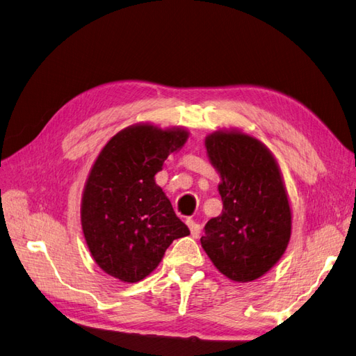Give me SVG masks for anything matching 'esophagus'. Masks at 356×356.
Instances as JSON below:
<instances>
[{"label": "esophagus", "mask_w": 356, "mask_h": 356, "mask_svg": "<svg viewBox=\"0 0 356 356\" xmlns=\"http://www.w3.org/2000/svg\"><path fill=\"white\" fill-rule=\"evenodd\" d=\"M186 222H187V225H188V229H190V233H191L193 238H197L199 233H200V225H199L196 221H193V220H190V218H188Z\"/></svg>", "instance_id": "1"}]
</instances>
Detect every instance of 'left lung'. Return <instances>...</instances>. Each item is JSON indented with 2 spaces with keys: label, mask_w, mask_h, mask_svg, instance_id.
<instances>
[{
  "label": "left lung",
  "mask_w": 356,
  "mask_h": 356,
  "mask_svg": "<svg viewBox=\"0 0 356 356\" xmlns=\"http://www.w3.org/2000/svg\"><path fill=\"white\" fill-rule=\"evenodd\" d=\"M218 170L222 212L204 225L202 248L234 282H252L281 260L291 238V208L272 152L241 131H217L204 139Z\"/></svg>",
  "instance_id": "8db88e82"
}]
</instances>
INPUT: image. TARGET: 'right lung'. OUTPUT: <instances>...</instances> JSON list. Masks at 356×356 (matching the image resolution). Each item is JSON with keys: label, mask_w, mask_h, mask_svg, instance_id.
Listing matches in <instances>:
<instances>
[{"label": "right lung", "mask_w": 356, "mask_h": 356, "mask_svg": "<svg viewBox=\"0 0 356 356\" xmlns=\"http://www.w3.org/2000/svg\"><path fill=\"white\" fill-rule=\"evenodd\" d=\"M182 127L141 123L115 134L86 179L81 229L95 263L122 282L152 273L169 245L190 234L154 175L186 144Z\"/></svg>", "instance_id": "obj_1"}]
</instances>
